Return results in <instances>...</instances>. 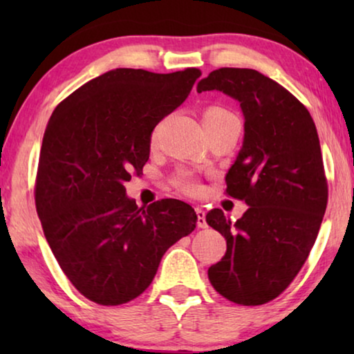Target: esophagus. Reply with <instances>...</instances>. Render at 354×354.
Wrapping results in <instances>:
<instances>
[{"label": "esophagus", "mask_w": 354, "mask_h": 354, "mask_svg": "<svg viewBox=\"0 0 354 354\" xmlns=\"http://www.w3.org/2000/svg\"><path fill=\"white\" fill-rule=\"evenodd\" d=\"M196 225L200 227V229H206L207 227V222H206V212L205 209H201V207H196Z\"/></svg>", "instance_id": "1"}]
</instances>
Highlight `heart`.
Returning <instances> with one entry per match:
<instances>
[{"mask_svg":"<svg viewBox=\"0 0 354 354\" xmlns=\"http://www.w3.org/2000/svg\"><path fill=\"white\" fill-rule=\"evenodd\" d=\"M227 115H232V114L224 108H219V106H209V108H206L205 113H203V120H217V119L227 118ZM172 183L174 187L178 188L182 193H185V195L195 196L201 192L200 182H198L196 177L188 171H178L176 176L172 177Z\"/></svg>","mask_w":354,"mask_h":354,"instance_id":"heart-1","label":"heart"}]
</instances>
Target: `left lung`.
Returning <instances> with one entry per match:
<instances>
[{"label":"left lung","mask_w":354,"mask_h":354,"mask_svg":"<svg viewBox=\"0 0 354 354\" xmlns=\"http://www.w3.org/2000/svg\"><path fill=\"white\" fill-rule=\"evenodd\" d=\"M240 103L245 138L225 176V193L248 205L239 221L206 214L227 251L207 269L212 287L243 306L277 298L306 263L327 207L328 188L316 125L287 88L253 69L222 67L196 86Z\"/></svg>","instance_id":"left-lung-1"}]
</instances>
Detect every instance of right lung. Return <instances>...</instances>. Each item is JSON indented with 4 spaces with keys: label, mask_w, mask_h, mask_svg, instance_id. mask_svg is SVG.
Here are the masks:
<instances>
[{
    "label": "right lung",
    "mask_w": 354,
    "mask_h": 354,
    "mask_svg": "<svg viewBox=\"0 0 354 354\" xmlns=\"http://www.w3.org/2000/svg\"><path fill=\"white\" fill-rule=\"evenodd\" d=\"M201 71L114 69L62 100L46 125L35 206L72 285L103 306L137 298L164 253L192 234L196 212L178 200L138 207L124 183L149 158L151 132L187 100Z\"/></svg>",
    "instance_id": "add662e5"
}]
</instances>
